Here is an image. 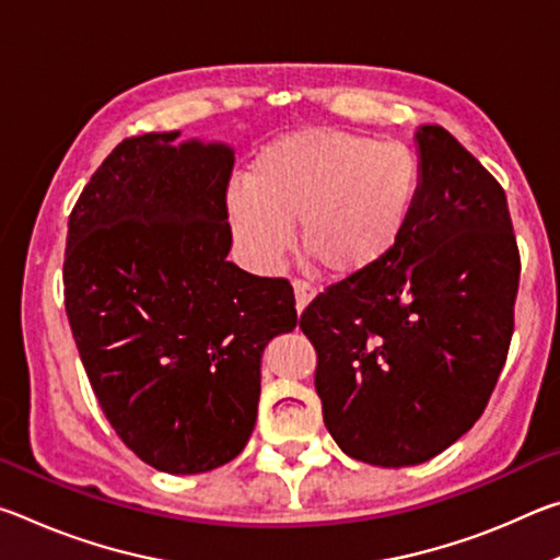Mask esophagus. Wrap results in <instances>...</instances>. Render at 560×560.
Instances as JSON below:
<instances>
[{"label":"esophagus","mask_w":560,"mask_h":560,"mask_svg":"<svg viewBox=\"0 0 560 560\" xmlns=\"http://www.w3.org/2000/svg\"><path fill=\"white\" fill-rule=\"evenodd\" d=\"M293 293H296V311L301 314L308 306V301L316 296V287L308 281H293Z\"/></svg>","instance_id":"1"}]
</instances>
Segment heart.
I'll use <instances>...</instances> for the list:
<instances>
[{
  "mask_svg": "<svg viewBox=\"0 0 560 560\" xmlns=\"http://www.w3.org/2000/svg\"><path fill=\"white\" fill-rule=\"evenodd\" d=\"M420 165L410 148L334 130H299L254 158L246 183L226 192L244 259L273 271L301 240L320 267L350 277L381 264L410 226Z\"/></svg>",
  "mask_w": 560,
  "mask_h": 560,
  "instance_id": "b5f03b06",
  "label": "heart"
}]
</instances>
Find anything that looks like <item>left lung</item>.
<instances>
[{
  "instance_id": "left-lung-1",
  "label": "left lung",
  "mask_w": 560,
  "mask_h": 560,
  "mask_svg": "<svg viewBox=\"0 0 560 560\" xmlns=\"http://www.w3.org/2000/svg\"><path fill=\"white\" fill-rule=\"evenodd\" d=\"M420 195L400 244L308 303L330 438L375 467L438 457L479 420L514 334L506 195L440 126L415 132Z\"/></svg>"
}]
</instances>
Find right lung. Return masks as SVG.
<instances>
[{"label": "right lung", "mask_w": 560, "mask_h": 560, "mask_svg": "<svg viewBox=\"0 0 560 560\" xmlns=\"http://www.w3.org/2000/svg\"><path fill=\"white\" fill-rule=\"evenodd\" d=\"M179 130L128 138L69 217L66 316L101 410L150 467L200 474L244 450L261 355L296 328L287 279L226 259L234 150Z\"/></svg>", "instance_id": "add662e5"}]
</instances>
